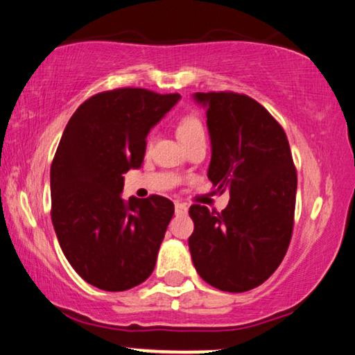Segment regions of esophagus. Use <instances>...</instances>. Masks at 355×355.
I'll return each instance as SVG.
<instances>
[{"mask_svg":"<svg viewBox=\"0 0 355 355\" xmlns=\"http://www.w3.org/2000/svg\"><path fill=\"white\" fill-rule=\"evenodd\" d=\"M175 212L178 214V216H183V214L188 212V206L183 202H175Z\"/></svg>","mask_w":355,"mask_h":355,"instance_id":"obj_1","label":"esophagus"}]
</instances>
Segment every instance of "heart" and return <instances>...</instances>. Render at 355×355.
<instances>
[{"label": "heart", "instance_id": "heart-1", "mask_svg": "<svg viewBox=\"0 0 355 355\" xmlns=\"http://www.w3.org/2000/svg\"><path fill=\"white\" fill-rule=\"evenodd\" d=\"M178 135L183 143L193 141V139H198V138H204V135H206V132H204V123L201 119L194 116V114L184 116L178 123ZM151 141H153V137L149 138L148 144H151Z\"/></svg>", "mask_w": 355, "mask_h": 355}]
</instances>
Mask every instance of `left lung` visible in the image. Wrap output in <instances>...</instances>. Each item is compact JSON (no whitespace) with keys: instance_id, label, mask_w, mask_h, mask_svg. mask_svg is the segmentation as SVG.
Returning a JSON list of instances; mask_svg holds the SVG:
<instances>
[{"instance_id":"left-lung-1","label":"left lung","mask_w":355,"mask_h":355,"mask_svg":"<svg viewBox=\"0 0 355 355\" xmlns=\"http://www.w3.org/2000/svg\"><path fill=\"white\" fill-rule=\"evenodd\" d=\"M206 107L212 157L207 177L230 191L222 212L189 207L188 239L204 282L228 293L257 288L277 270L294 227L297 173L283 127L256 99L233 92L196 93Z\"/></svg>"}]
</instances>
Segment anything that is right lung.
I'll return each mask as SVG.
<instances>
[{"label": "right lung", "mask_w": 355, "mask_h": 355, "mask_svg": "<svg viewBox=\"0 0 355 355\" xmlns=\"http://www.w3.org/2000/svg\"><path fill=\"white\" fill-rule=\"evenodd\" d=\"M180 94L117 88L88 98L69 121L51 164V220L85 282L125 291L154 270L173 217L171 199H122L123 173L141 166L146 137Z\"/></svg>", "instance_id": "1"}]
</instances>
